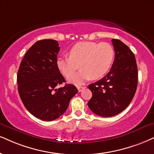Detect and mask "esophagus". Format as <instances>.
<instances>
[{"label":"esophagus","instance_id":"1","mask_svg":"<svg viewBox=\"0 0 154 154\" xmlns=\"http://www.w3.org/2000/svg\"><path fill=\"white\" fill-rule=\"evenodd\" d=\"M83 88H83V87H81V86H77V89H78V91H79V92H81V91H82Z\"/></svg>","mask_w":154,"mask_h":154}]
</instances>
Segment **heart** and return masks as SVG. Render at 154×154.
<instances>
[{"label":"heart","instance_id":"obj_1","mask_svg":"<svg viewBox=\"0 0 154 154\" xmlns=\"http://www.w3.org/2000/svg\"><path fill=\"white\" fill-rule=\"evenodd\" d=\"M68 56L57 58V68L68 78L80 67V72L68 78L70 83L79 86L91 79L103 78L113 66L115 51L108 43L80 42L70 48Z\"/></svg>","mask_w":154,"mask_h":154}]
</instances>
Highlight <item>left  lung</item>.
Masks as SVG:
<instances>
[{
	"label": "left lung",
	"mask_w": 154,
	"mask_h": 154,
	"mask_svg": "<svg viewBox=\"0 0 154 154\" xmlns=\"http://www.w3.org/2000/svg\"><path fill=\"white\" fill-rule=\"evenodd\" d=\"M115 60L111 71L103 78L91 83L88 88L92 98L88 106L96 115L116 116L129 105L138 84V68L135 56L122 41L112 39Z\"/></svg>",
	"instance_id": "1"
}]
</instances>
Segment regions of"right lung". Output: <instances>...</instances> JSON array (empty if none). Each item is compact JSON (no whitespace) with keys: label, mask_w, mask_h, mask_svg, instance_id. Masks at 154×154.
Masks as SVG:
<instances>
[{"label":"right lung","mask_w":154,"mask_h":154,"mask_svg":"<svg viewBox=\"0 0 154 154\" xmlns=\"http://www.w3.org/2000/svg\"><path fill=\"white\" fill-rule=\"evenodd\" d=\"M59 51L55 40L37 41L26 52L17 75L19 96L25 107L34 116L45 121L63 114L78 92L72 84L56 88L66 82L56 66Z\"/></svg>","instance_id":"1"}]
</instances>
